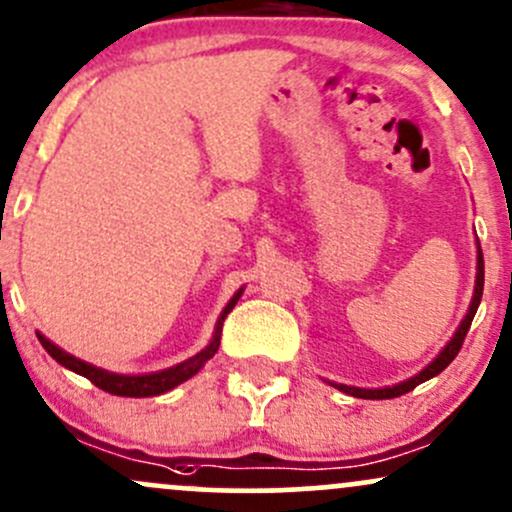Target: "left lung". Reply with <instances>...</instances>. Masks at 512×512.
<instances>
[{
	"instance_id": "1",
	"label": "left lung",
	"mask_w": 512,
	"mask_h": 512,
	"mask_svg": "<svg viewBox=\"0 0 512 512\" xmlns=\"http://www.w3.org/2000/svg\"><path fill=\"white\" fill-rule=\"evenodd\" d=\"M476 260H479V262H476V289H474V299H471L469 313H466L464 320H462V325H459V330H457V333H454V338L447 342V347L440 352V357H437L435 362L428 364V367H425L420 374H415L413 379L403 381V384L389 386V389H357V386H345V384H335V386H338L340 391L350 393V396L374 398V401H379V398L403 396V393L413 391L415 386L423 384V381H428V379H432V376L440 374L442 369H447L449 362H452V359L459 355V350H462L466 333H469V328H471V320H474L476 308H479V303H481V294H484V252H481V245H479V257H476Z\"/></svg>"
}]
</instances>
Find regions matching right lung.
<instances>
[{
	"instance_id": "1",
	"label": "right lung",
	"mask_w": 512,
	"mask_h": 512,
	"mask_svg": "<svg viewBox=\"0 0 512 512\" xmlns=\"http://www.w3.org/2000/svg\"><path fill=\"white\" fill-rule=\"evenodd\" d=\"M240 294L243 291H238V294L230 299V303L226 308H223L221 318H218V325H216V335H213L211 345L206 347V350H201L199 355L187 359V362L177 364V367H170L165 369V372H155V374H143V376H123V374H114V372H106V369H99V367H92V364L82 362V359L67 355V352L60 350L58 345H53L48 338H43L41 333H38V340H41V345L46 347V352L50 357L55 359V362H60L63 367L72 369L75 374L80 376H87L89 381H92L94 386H99L101 391L106 393H114V396H131V398H145V396H157V393H165L174 389V386H179L182 381L192 379V376L199 372L201 367H204V362H209V359L216 355L218 352V345H221V328H223V320L230 311H233V306L238 303Z\"/></svg>"
}]
</instances>
